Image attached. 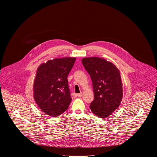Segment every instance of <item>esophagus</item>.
<instances>
[{"mask_svg":"<svg viewBox=\"0 0 157 157\" xmlns=\"http://www.w3.org/2000/svg\"><path fill=\"white\" fill-rule=\"evenodd\" d=\"M76 96H77V97H81L82 96V93L78 94L76 95Z\"/></svg>","mask_w":157,"mask_h":157,"instance_id":"34e87169","label":"esophagus"}]
</instances>
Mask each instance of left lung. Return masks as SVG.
<instances>
[{
	"mask_svg": "<svg viewBox=\"0 0 157 157\" xmlns=\"http://www.w3.org/2000/svg\"><path fill=\"white\" fill-rule=\"evenodd\" d=\"M82 62L93 85L94 99L90 109L99 118H105L119 107L122 99L120 70L112 62L101 58H84Z\"/></svg>",
	"mask_w": 157,
	"mask_h": 157,
	"instance_id": "1",
	"label": "left lung"
}]
</instances>
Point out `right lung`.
<instances>
[{"instance_id":"1","label":"right lung","mask_w":157,"mask_h":157,"mask_svg":"<svg viewBox=\"0 0 157 157\" xmlns=\"http://www.w3.org/2000/svg\"><path fill=\"white\" fill-rule=\"evenodd\" d=\"M75 58L49 60L37 68L33 83V98L46 115L56 117L67 110L72 101L67 77Z\"/></svg>"}]
</instances>
